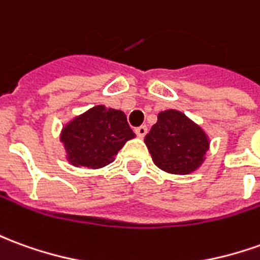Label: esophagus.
I'll return each mask as SVG.
<instances>
[{
  "mask_svg": "<svg viewBox=\"0 0 260 260\" xmlns=\"http://www.w3.org/2000/svg\"><path fill=\"white\" fill-rule=\"evenodd\" d=\"M146 132H148V128H146L145 125H142V126H138V128L135 129V134L139 136V138H143V136L146 135Z\"/></svg>",
  "mask_w": 260,
  "mask_h": 260,
  "instance_id": "34e87169",
  "label": "esophagus"
}]
</instances>
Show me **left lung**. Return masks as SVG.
I'll return each mask as SVG.
<instances>
[{
  "label": "left lung",
  "mask_w": 260,
  "mask_h": 260,
  "mask_svg": "<svg viewBox=\"0 0 260 260\" xmlns=\"http://www.w3.org/2000/svg\"><path fill=\"white\" fill-rule=\"evenodd\" d=\"M152 160L163 172L190 174L206 160L210 138L199 124L177 110L157 114L156 122L145 136Z\"/></svg>",
  "instance_id": "left-lung-1"
}]
</instances>
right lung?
I'll return each mask as SVG.
<instances>
[{"instance_id": "right-lung-1", "label": "right lung", "mask_w": 260, "mask_h": 260, "mask_svg": "<svg viewBox=\"0 0 260 260\" xmlns=\"http://www.w3.org/2000/svg\"><path fill=\"white\" fill-rule=\"evenodd\" d=\"M135 136L121 110L95 105L67 121L60 131V142L70 165L101 169L115 160L118 152Z\"/></svg>"}]
</instances>
